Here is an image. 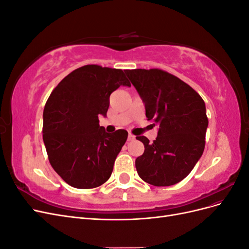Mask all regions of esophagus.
I'll return each instance as SVG.
<instances>
[{
  "instance_id": "obj_1",
  "label": "esophagus",
  "mask_w": 249,
  "mask_h": 249,
  "mask_svg": "<svg viewBox=\"0 0 249 249\" xmlns=\"http://www.w3.org/2000/svg\"><path fill=\"white\" fill-rule=\"evenodd\" d=\"M135 140V136L132 134H129V136H127V141H133Z\"/></svg>"
}]
</instances>
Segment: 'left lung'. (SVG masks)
Wrapping results in <instances>:
<instances>
[{
  "label": "left lung",
  "mask_w": 249,
  "mask_h": 249,
  "mask_svg": "<svg viewBox=\"0 0 249 249\" xmlns=\"http://www.w3.org/2000/svg\"><path fill=\"white\" fill-rule=\"evenodd\" d=\"M124 72L144 103L147 120L159 125L153 143L145 136L136 137L145 148L135 161L138 175L154 186L175 185L189 175L205 149L209 124L205 102L167 71L139 69Z\"/></svg>",
  "instance_id": "8db88e82"
}]
</instances>
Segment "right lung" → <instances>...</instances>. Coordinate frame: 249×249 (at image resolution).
<instances>
[{
    "instance_id": "add662e5",
    "label": "right lung",
    "mask_w": 249,
    "mask_h": 249,
    "mask_svg": "<svg viewBox=\"0 0 249 249\" xmlns=\"http://www.w3.org/2000/svg\"><path fill=\"white\" fill-rule=\"evenodd\" d=\"M131 86L122 70L90 64L74 70L53 90L43 110L42 138L52 167L71 187L91 189L106 183L127 132L107 133L110 94Z\"/></svg>"
}]
</instances>
